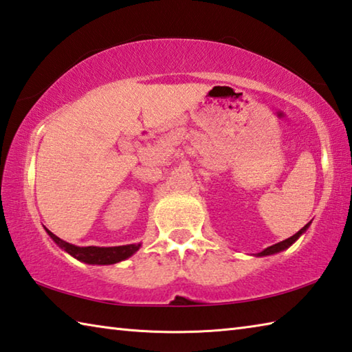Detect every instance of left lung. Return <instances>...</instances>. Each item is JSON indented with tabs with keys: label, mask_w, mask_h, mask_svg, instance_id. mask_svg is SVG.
I'll list each match as a JSON object with an SVG mask.
<instances>
[{
	"label": "left lung",
	"mask_w": 352,
	"mask_h": 352,
	"mask_svg": "<svg viewBox=\"0 0 352 352\" xmlns=\"http://www.w3.org/2000/svg\"><path fill=\"white\" fill-rule=\"evenodd\" d=\"M308 226H309V223L308 225H305L302 229H300V231L297 232V234H294L292 237H289V239H286V240H283V241H280V243H277V245H272V246H270V248H266L265 251H261L258 255H271V254H276V252H280V251H283V249H286V248H289L294 241H296L300 235H302L306 229H308Z\"/></svg>",
	"instance_id": "8db88e82"
}]
</instances>
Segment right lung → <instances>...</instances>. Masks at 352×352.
<instances>
[{
	"mask_svg": "<svg viewBox=\"0 0 352 352\" xmlns=\"http://www.w3.org/2000/svg\"><path fill=\"white\" fill-rule=\"evenodd\" d=\"M46 231L50 235V239H52L61 249H65L66 252H69L76 260L85 261V263H89V265L117 263V261L131 257V255L135 254L140 248V245H126V246H113V248H97V246L80 248V246H75V245H70V243L63 241L61 239L56 237L55 234L50 232L49 229H46Z\"/></svg>",
	"mask_w": 352,
	"mask_h": 352,
	"instance_id": "add662e5",
	"label": "right lung"
}]
</instances>
